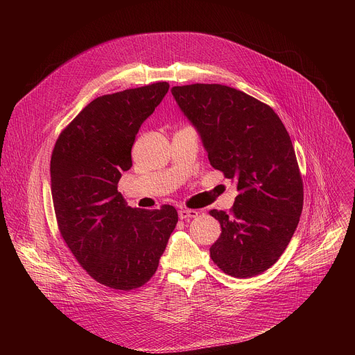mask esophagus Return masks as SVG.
I'll return each mask as SVG.
<instances>
[{"label": "esophagus", "instance_id": "34e87169", "mask_svg": "<svg viewBox=\"0 0 355 355\" xmlns=\"http://www.w3.org/2000/svg\"><path fill=\"white\" fill-rule=\"evenodd\" d=\"M178 216H180V219H189V218L198 216V212L193 209H181V211H178Z\"/></svg>", "mask_w": 355, "mask_h": 355}]
</instances>
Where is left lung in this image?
Instances as JSON below:
<instances>
[{"mask_svg":"<svg viewBox=\"0 0 355 355\" xmlns=\"http://www.w3.org/2000/svg\"><path fill=\"white\" fill-rule=\"evenodd\" d=\"M171 92L200 133L212 167L240 192L229 214L209 211L222 227L211 259L234 278L263 274L282 256L303 208V181L282 121L270 105L227 85Z\"/></svg>","mask_w":355,"mask_h":355,"instance_id":"obj_1","label":"left lung"}]
</instances>
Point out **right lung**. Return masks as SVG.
<instances>
[{"label":"right lung","mask_w":355,"mask_h":355,"mask_svg":"<svg viewBox=\"0 0 355 355\" xmlns=\"http://www.w3.org/2000/svg\"><path fill=\"white\" fill-rule=\"evenodd\" d=\"M155 83L98 96L62 130L50 160L59 232L101 285L132 291L155 275L178 222L171 205L130 208L118 191L140 125L168 91Z\"/></svg>","instance_id":"right-lung-1"}]
</instances>
